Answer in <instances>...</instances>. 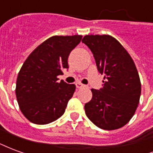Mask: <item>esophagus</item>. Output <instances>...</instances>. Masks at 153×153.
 <instances>
[{"instance_id":"34e87169","label":"esophagus","mask_w":153,"mask_h":153,"mask_svg":"<svg viewBox=\"0 0 153 153\" xmlns=\"http://www.w3.org/2000/svg\"><path fill=\"white\" fill-rule=\"evenodd\" d=\"M83 87H84V85H83V84H82V83H76V88H83Z\"/></svg>"}]
</instances>
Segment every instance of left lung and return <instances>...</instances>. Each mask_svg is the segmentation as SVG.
<instances>
[{"label": "left lung", "mask_w": 153, "mask_h": 153, "mask_svg": "<svg viewBox=\"0 0 153 153\" xmlns=\"http://www.w3.org/2000/svg\"><path fill=\"white\" fill-rule=\"evenodd\" d=\"M88 46L104 74L102 88H92L93 97L85 104L87 116L98 128H121L134 115L141 95V83L134 62L115 38L109 35H86Z\"/></svg>", "instance_id": "left-lung-1"}]
</instances>
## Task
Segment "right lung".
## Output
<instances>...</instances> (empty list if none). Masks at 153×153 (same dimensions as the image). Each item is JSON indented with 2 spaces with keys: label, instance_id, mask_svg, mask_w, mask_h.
Segmentation results:
<instances>
[{
  "label": "right lung",
  "instance_id": "obj_1",
  "mask_svg": "<svg viewBox=\"0 0 153 153\" xmlns=\"http://www.w3.org/2000/svg\"><path fill=\"white\" fill-rule=\"evenodd\" d=\"M81 39V35L53 36L39 45L22 65L15 93L20 111L32 123L49 124L65 113L76 87L58 82L57 76L68 70V57Z\"/></svg>",
  "mask_w": 153,
  "mask_h": 153
}]
</instances>
